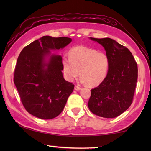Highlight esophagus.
Returning <instances> with one entry per match:
<instances>
[{
	"instance_id": "obj_1",
	"label": "esophagus",
	"mask_w": 151,
	"mask_h": 151,
	"mask_svg": "<svg viewBox=\"0 0 151 151\" xmlns=\"http://www.w3.org/2000/svg\"><path fill=\"white\" fill-rule=\"evenodd\" d=\"M81 89V86H77V85H75V90L78 91V90H80V89Z\"/></svg>"
}]
</instances>
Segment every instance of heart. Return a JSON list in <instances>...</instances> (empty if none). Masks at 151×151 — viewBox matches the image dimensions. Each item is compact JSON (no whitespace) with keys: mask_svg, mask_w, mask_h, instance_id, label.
I'll return each instance as SVG.
<instances>
[{"mask_svg":"<svg viewBox=\"0 0 151 151\" xmlns=\"http://www.w3.org/2000/svg\"><path fill=\"white\" fill-rule=\"evenodd\" d=\"M65 78L73 81L79 75L82 81L89 86H98L104 81L108 71L110 60L104 52L91 48L78 46L69 50V58L62 60Z\"/></svg>","mask_w":151,"mask_h":151,"instance_id":"1","label":"heart"}]
</instances>
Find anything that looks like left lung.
Segmentation results:
<instances>
[{"label": "left lung", "instance_id": "left-lung-1", "mask_svg": "<svg viewBox=\"0 0 151 151\" xmlns=\"http://www.w3.org/2000/svg\"><path fill=\"white\" fill-rule=\"evenodd\" d=\"M102 45L110 60L106 77L91 89L88 106L93 114L116 117L132 104L137 80V65L130 51L111 38L90 37Z\"/></svg>", "mask_w": 151, "mask_h": 151}]
</instances>
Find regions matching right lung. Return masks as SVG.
Instances as JSON below:
<instances>
[{
    "instance_id": "add662e5",
    "label": "right lung",
    "mask_w": 151,
    "mask_h": 151,
    "mask_svg": "<svg viewBox=\"0 0 151 151\" xmlns=\"http://www.w3.org/2000/svg\"><path fill=\"white\" fill-rule=\"evenodd\" d=\"M69 37L45 36L28 45L17 58L14 84L26 110L42 119H51L63 110L75 85L62 74V57L50 50H58L71 42Z\"/></svg>"
}]
</instances>
